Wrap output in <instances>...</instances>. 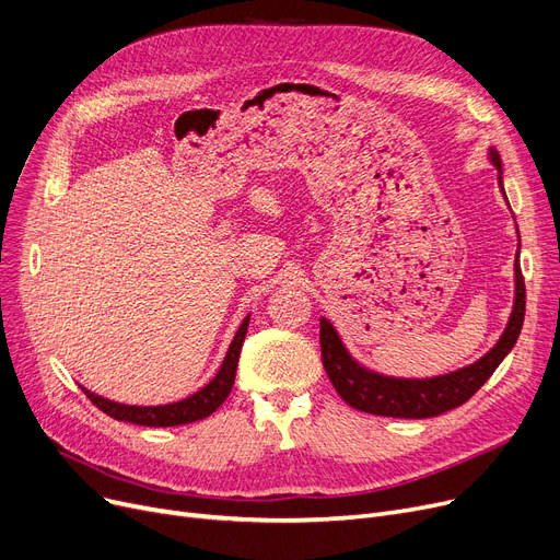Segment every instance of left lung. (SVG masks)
<instances>
[{
  "label": "left lung",
  "instance_id": "1",
  "mask_svg": "<svg viewBox=\"0 0 560 560\" xmlns=\"http://www.w3.org/2000/svg\"><path fill=\"white\" fill-rule=\"evenodd\" d=\"M490 156L501 179V159L497 150H492ZM524 310H526L524 276L520 269V259H515V305H513L511 322L505 326L494 349L478 362L465 369H458L454 374L423 378V381L378 376L362 369L349 353H346L343 343L335 332V328L330 326V322L322 318L318 341H322L324 369L337 394L355 410H362L369 415H381V417H398V419L438 417L469 401V398L494 374V369L501 364L505 355H509V351L513 349L520 337V330L524 324Z\"/></svg>",
  "mask_w": 560,
  "mask_h": 560
}]
</instances>
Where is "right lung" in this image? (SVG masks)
Masks as SVG:
<instances>
[{
    "mask_svg": "<svg viewBox=\"0 0 560 560\" xmlns=\"http://www.w3.org/2000/svg\"><path fill=\"white\" fill-rule=\"evenodd\" d=\"M248 318H244V324L238 326L228 355L219 369V374L214 376V381L207 383L200 392H196L194 396L184 398V401L177 404H168V406H154V408H141V406H125V404H116L109 401V398H102L93 392H89L86 387L84 394L91 398L93 406H97L102 412H106L109 417L118 419V421H127V423H139V425H182V423H191L198 419L209 417L217 408H221V404L228 398V394L232 392L234 385V376H236V362H238V353H242V346L246 339V330H248Z\"/></svg>",
    "mask_w": 560,
    "mask_h": 560,
    "instance_id": "obj_1",
    "label": "right lung"
}]
</instances>
